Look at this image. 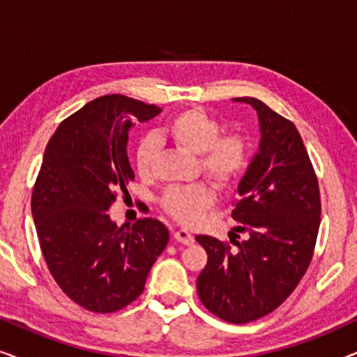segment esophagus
I'll list each match as a JSON object with an SVG mask.
<instances>
[{"label": "esophagus", "instance_id": "esophagus-1", "mask_svg": "<svg viewBox=\"0 0 357 357\" xmlns=\"http://www.w3.org/2000/svg\"><path fill=\"white\" fill-rule=\"evenodd\" d=\"M174 238L177 242L183 243V245H192V243L195 242V237L188 231H175L174 232Z\"/></svg>", "mask_w": 357, "mask_h": 357}]
</instances>
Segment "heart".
Instances as JSON below:
<instances>
[{"mask_svg": "<svg viewBox=\"0 0 357 357\" xmlns=\"http://www.w3.org/2000/svg\"><path fill=\"white\" fill-rule=\"evenodd\" d=\"M221 121L204 109L178 112L165 125L164 133L178 148L198 154V164L219 187L227 188L245 172L250 160V143L238 131L222 133ZM159 154V141L146 136L136 146V170L143 178H151ZM216 202L214 190L208 182H197L185 187H170L160 199L164 211L185 226L202 221L204 213Z\"/></svg>", "mask_w": 357, "mask_h": 357, "instance_id": "b5f03b06", "label": "heart"}]
</instances>
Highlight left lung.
<instances>
[{"label": "left lung", "mask_w": 357, "mask_h": 357, "mask_svg": "<svg viewBox=\"0 0 357 357\" xmlns=\"http://www.w3.org/2000/svg\"><path fill=\"white\" fill-rule=\"evenodd\" d=\"M260 151L238 183L232 218L245 241L197 236L208 253L199 273V301L229 324H247L278 309L309 268L320 227V190L299 131L253 97Z\"/></svg>", "instance_id": "left-lung-1"}]
</instances>
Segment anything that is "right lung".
I'll return each instance as SVG.
<instances>
[{"label": "right lung", "mask_w": 357, "mask_h": 357, "mask_svg": "<svg viewBox=\"0 0 357 357\" xmlns=\"http://www.w3.org/2000/svg\"><path fill=\"white\" fill-rule=\"evenodd\" d=\"M159 114L158 105L102 96L63 120L47 144L32 216L50 275L86 310L110 314L138 299L169 242L158 219L125 229L107 213L135 178L126 155L130 128Z\"/></svg>", "instance_id": "add662e5"}]
</instances>
